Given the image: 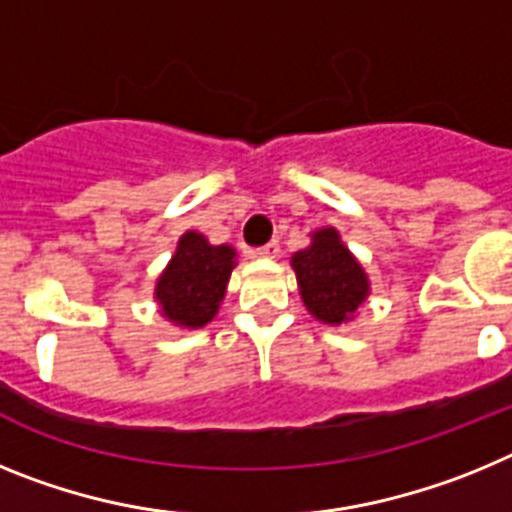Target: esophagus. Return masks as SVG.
Here are the masks:
<instances>
[{
  "label": "esophagus",
  "mask_w": 512,
  "mask_h": 512,
  "mask_svg": "<svg viewBox=\"0 0 512 512\" xmlns=\"http://www.w3.org/2000/svg\"><path fill=\"white\" fill-rule=\"evenodd\" d=\"M253 256H259V259H277V256H279V241H271V243H266V246L256 248V251H253Z\"/></svg>",
  "instance_id": "esophagus-1"
}]
</instances>
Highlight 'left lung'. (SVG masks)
I'll list each match as a JSON object with an SVG mask.
<instances>
[{"label":"left lung","instance_id":"obj_1","mask_svg":"<svg viewBox=\"0 0 512 512\" xmlns=\"http://www.w3.org/2000/svg\"><path fill=\"white\" fill-rule=\"evenodd\" d=\"M289 266L307 312L325 325L351 323L372 292L369 274L333 225L312 230L310 246L292 253Z\"/></svg>","mask_w":512,"mask_h":512}]
</instances>
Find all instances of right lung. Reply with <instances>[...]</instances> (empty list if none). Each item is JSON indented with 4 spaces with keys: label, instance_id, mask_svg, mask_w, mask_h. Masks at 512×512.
Segmentation results:
<instances>
[{
    "label": "right lung",
    "instance_id": "1",
    "mask_svg": "<svg viewBox=\"0 0 512 512\" xmlns=\"http://www.w3.org/2000/svg\"><path fill=\"white\" fill-rule=\"evenodd\" d=\"M235 266L238 253L233 246H215L207 235L187 230L153 287L161 318L184 330L205 328L220 312Z\"/></svg>",
    "mask_w": 512,
    "mask_h": 512
}]
</instances>
